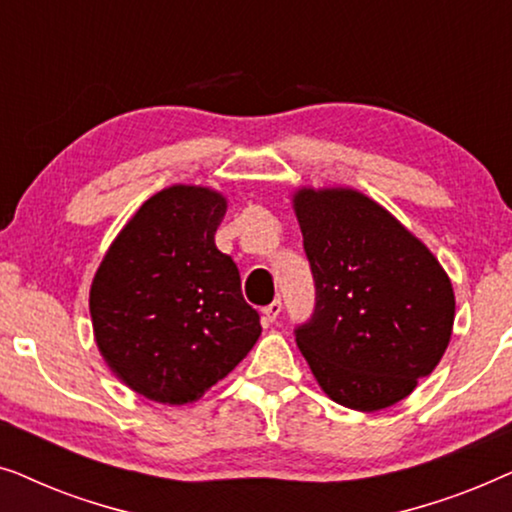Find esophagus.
Returning <instances> with one entry per match:
<instances>
[{
  "label": "esophagus",
  "mask_w": 512,
  "mask_h": 512,
  "mask_svg": "<svg viewBox=\"0 0 512 512\" xmlns=\"http://www.w3.org/2000/svg\"><path fill=\"white\" fill-rule=\"evenodd\" d=\"M261 314H263L265 324H272V321H275L279 314H282V303H279V300H275V303H270L268 307H263Z\"/></svg>",
  "instance_id": "1"
}]
</instances>
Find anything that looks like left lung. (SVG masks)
<instances>
[{"instance_id":"1","label":"left lung","mask_w":512,"mask_h":512,"mask_svg":"<svg viewBox=\"0 0 512 512\" xmlns=\"http://www.w3.org/2000/svg\"><path fill=\"white\" fill-rule=\"evenodd\" d=\"M317 307L296 342L331 401L377 412L410 396L443 359L450 277L380 202L349 186L293 191Z\"/></svg>"}]
</instances>
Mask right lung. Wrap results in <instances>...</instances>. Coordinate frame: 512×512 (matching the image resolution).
<instances>
[{
    "mask_svg": "<svg viewBox=\"0 0 512 512\" xmlns=\"http://www.w3.org/2000/svg\"><path fill=\"white\" fill-rule=\"evenodd\" d=\"M226 209L209 186L163 188L130 216L90 284L104 363L149 401L195 403L261 335L237 265L214 244Z\"/></svg>",
    "mask_w": 512,
    "mask_h": 512,
    "instance_id": "obj_1",
    "label": "right lung"
}]
</instances>
